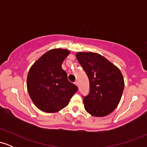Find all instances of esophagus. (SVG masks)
<instances>
[{"label": "esophagus", "instance_id": "esophagus-1", "mask_svg": "<svg viewBox=\"0 0 147 147\" xmlns=\"http://www.w3.org/2000/svg\"><path fill=\"white\" fill-rule=\"evenodd\" d=\"M75 84L76 86H79V84H78V82H75Z\"/></svg>", "mask_w": 147, "mask_h": 147}]
</instances>
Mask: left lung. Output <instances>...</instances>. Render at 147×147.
Instances as JSON below:
<instances>
[{
  "instance_id": "left-lung-1",
  "label": "left lung",
  "mask_w": 147,
  "mask_h": 147,
  "mask_svg": "<svg viewBox=\"0 0 147 147\" xmlns=\"http://www.w3.org/2000/svg\"><path fill=\"white\" fill-rule=\"evenodd\" d=\"M77 60L86 72L90 92L84 98L85 110L94 117H104L117 108L124 88L120 70L95 52H79Z\"/></svg>"
}]
</instances>
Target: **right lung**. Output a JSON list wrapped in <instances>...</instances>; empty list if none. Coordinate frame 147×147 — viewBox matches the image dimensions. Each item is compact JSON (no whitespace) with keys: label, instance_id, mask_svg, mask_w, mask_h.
Here are the masks:
<instances>
[{"label":"right lung","instance_id":"right-lung-1","mask_svg":"<svg viewBox=\"0 0 147 147\" xmlns=\"http://www.w3.org/2000/svg\"><path fill=\"white\" fill-rule=\"evenodd\" d=\"M70 51L55 48L43 54L30 68L27 88L34 104L45 113H57L65 108L78 90L68 81L61 68Z\"/></svg>","mask_w":147,"mask_h":147}]
</instances>
